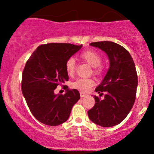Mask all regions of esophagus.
<instances>
[{
    "mask_svg": "<svg viewBox=\"0 0 154 154\" xmlns=\"http://www.w3.org/2000/svg\"><path fill=\"white\" fill-rule=\"evenodd\" d=\"M87 94H85V93H82V92H80V96L81 98H83V97H85Z\"/></svg>",
    "mask_w": 154,
    "mask_h": 154,
    "instance_id": "1",
    "label": "esophagus"
}]
</instances>
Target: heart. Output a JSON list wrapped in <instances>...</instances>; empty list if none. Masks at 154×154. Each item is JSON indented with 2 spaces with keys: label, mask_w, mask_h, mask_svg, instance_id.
Wrapping results in <instances>:
<instances>
[{
  "label": "heart",
  "mask_w": 154,
  "mask_h": 154,
  "mask_svg": "<svg viewBox=\"0 0 154 154\" xmlns=\"http://www.w3.org/2000/svg\"><path fill=\"white\" fill-rule=\"evenodd\" d=\"M80 58L85 61L93 66V72L97 75H100L103 73V66L100 63H102V56L100 54L94 50H88L81 53ZM76 63L75 60L70 58L66 61L65 64L66 71L69 76H73L75 72ZM94 85V81L91 78H78L75 82H72V87L75 89L79 90L82 92H86Z\"/></svg>",
  "instance_id": "heart-1"
}]
</instances>
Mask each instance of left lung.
<instances>
[{"label":"left lung","instance_id":"left-lung-1","mask_svg":"<svg viewBox=\"0 0 154 154\" xmlns=\"http://www.w3.org/2000/svg\"><path fill=\"white\" fill-rule=\"evenodd\" d=\"M105 51L110 66L95 91L104 98L94 96V106L88 111L93 122L104 128L115 126L123 121L133 106L137 87V75L131 55L125 48L111 41L91 43Z\"/></svg>","mask_w":154,"mask_h":154}]
</instances>
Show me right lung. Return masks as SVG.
<instances>
[{
	"mask_svg": "<svg viewBox=\"0 0 154 154\" xmlns=\"http://www.w3.org/2000/svg\"><path fill=\"white\" fill-rule=\"evenodd\" d=\"M82 45L70 43L40 45L26 61L22 72V91L35 119L44 125L57 126L66 121L72 106L80 98L63 83L68 81L65 64ZM62 86L64 95H56L54 89Z\"/></svg>",
	"mask_w": 154,
	"mask_h": 154,
	"instance_id": "obj_1",
	"label": "right lung"
}]
</instances>
